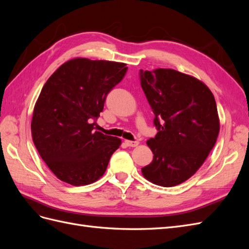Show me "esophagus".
Segmentation results:
<instances>
[{
	"instance_id": "1",
	"label": "esophagus",
	"mask_w": 249,
	"mask_h": 249,
	"mask_svg": "<svg viewBox=\"0 0 249 249\" xmlns=\"http://www.w3.org/2000/svg\"><path fill=\"white\" fill-rule=\"evenodd\" d=\"M124 143L126 144V146H131V147H135L139 144L138 141H131V140H125Z\"/></svg>"
}]
</instances>
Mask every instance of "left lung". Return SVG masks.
<instances>
[{"mask_svg":"<svg viewBox=\"0 0 249 249\" xmlns=\"http://www.w3.org/2000/svg\"><path fill=\"white\" fill-rule=\"evenodd\" d=\"M158 133L147 140L154 159L141 169L162 187L182 184L206 161L219 134L213 93L194 77L175 70L139 72Z\"/></svg>","mask_w":249,"mask_h":249,"instance_id":"1","label":"left lung"}]
</instances>
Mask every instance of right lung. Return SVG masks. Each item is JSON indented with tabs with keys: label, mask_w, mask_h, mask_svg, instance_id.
Returning <instances> with one entry per match:
<instances>
[{
	"label": "right lung",
	"mask_w": 249,
	"mask_h": 249,
	"mask_svg": "<svg viewBox=\"0 0 249 249\" xmlns=\"http://www.w3.org/2000/svg\"><path fill=\"white\" fill-rule=\"evenodd\" d=\"M124 63L76 58L49 78L37 100L31 131L48 167L72 186L91 184L107 169L122 144L117 137L94 131L108 93L127 71Z\"/></svg>",
	"instance_id": "1"
}]
</instances>
